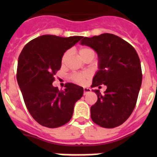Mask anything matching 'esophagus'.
<instances>
[{"mask_svg":"<svg viewBox=\"0 0 157 157\" xmlns=\"http://www.w3.org/2000/svg\"><path fill=\"white\" fill-rule=\"evenodd\" d=\"M83 90H84V95H86V94L90 92L91 90L90 88H87V87H84V88H83Z\"/></svg>","mask_w":157,"mask_h":157,"instance_id":"obj_1","label":"esophagus"}]
</instances>
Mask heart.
<instances>
[{"mask_svg": "<svg viewBox=\"0 0 157 157\" xmlns=\"http://www.w3.org/2000/svg\"><path fill=\"white\" fill-rule=\"evenodd\" d=\"M79 52V55L81 57L83 56H85V55H87V54H90V53L94 54V55H95L94 50H92L91 48H80L79 52ZM68 55H69L68 51L63 54L61 59L62 63H64L65 60H66L67 58V56H68ZM89 78H90V75H89V74H87V73H76V74H74L71 75V79L74 82H75L79 83V84H82V83L86 82Z\"/></svg>", "mask_w": 157, "mask_h": 157, "instance_id": "obj_1", "label": "heart"}]
</instances>
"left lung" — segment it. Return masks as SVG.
<instances>
[{
    "instance_id": "8db88e82",
    "label": "left lung",
    "mask_w": 157,
    "mask_h": 157,
    "mask_svg": "<svg viewBox=\"0 0 157 157\" xmlns=\"http://www.w3.org/2000/svg\"><path fill=\"white\" fill-rule=\"evenodd\" d=\"M81 45L93 48L98 57V70L92 87L107 86L104 94L94 90L98 101L90 108L93 121L114 128L130 117L136 105L142 81L141 62L134 47L112 34L85 37Z\"/></svg>"
}]
</instances>
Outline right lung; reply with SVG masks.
I'll use <instances>...</instances> for the list:
<instances>
[{
    "label": "right lung",
    "mask_w": 157,
    "mask_h": 157,
    "mask_svg": "<svg viewBox=\"0 0 157 157\" xmlns=\"http://www.w3.org/2000/svg\"><path fill=\"white\" fill-rule=\"evenodd\" d=\"M82 37L41 35L27 43L19 55L18 85L30 114L44 127L56 128L70 121L75 104L82 97L83 88L74 83H67L60 91L52 86L63 55Z\"/></svg>",
    "instance_id": "right-lung-1"
}]
</instances>
